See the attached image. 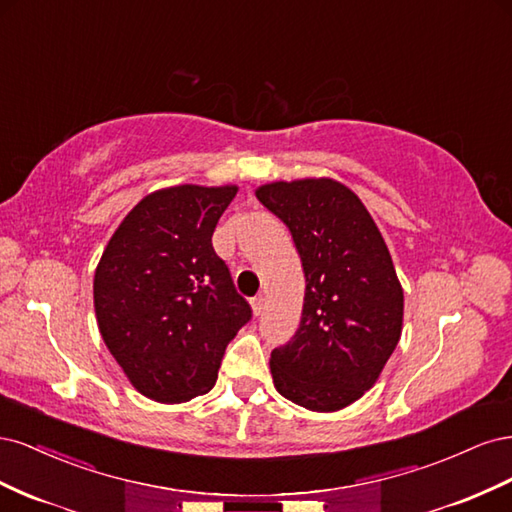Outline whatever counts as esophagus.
I'll use <instances>...</instances> for the list:
<instances>
[{"label":"esophagus","instance_id":"esophagus-1","mask_svg":"<svg viewBox=\"0 0 512 512\" xmlns=\"http://www.w3.org/2000/svg\"><path fill=\"white\" fill-rule=\"evenodd\" d=\"M252 309H254L256 316L265 312V294H256V297L252 299Z\"/></svg>","mask_w":512,"mask_h":512}]
</instances>
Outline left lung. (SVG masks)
<instances>
[{
    "label": "left lung",
    "mask_w": 512,
    "mask_h": 512,
    "mask_svg": "<svg viewBox=\"0 0 512 512\" xmlns=\"http://www.w3.org/2000/svg\"><path fill=\"white\" fill-rule=\"evenodd\" d=\"M256 198L292 232L305 297L297 333L271 352L280 395L337 412L376 384L404 327V288L361 198L331 177L271 181Z\"/></svg>",
    "instance_id": "1"
}]
</instances>
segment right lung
Here are the masks:
<instances>
[{"instance_id": "add662e5", "label": "right lung", "mask_w": 512, "mask_h": 512, "mask_svg": "<svg viewBox=\"0 0 512 512\" xmlns=\"http://www.w3.org/2000/svg\"><path fill=\"white\" fill-rule=\"evenodd\" d=\"M239 185L183 183L147 194L113 232L94 275L104 344L134 389L185 404L213 389L252 309L213 250Z\"/></svg>"}]
</instances>
